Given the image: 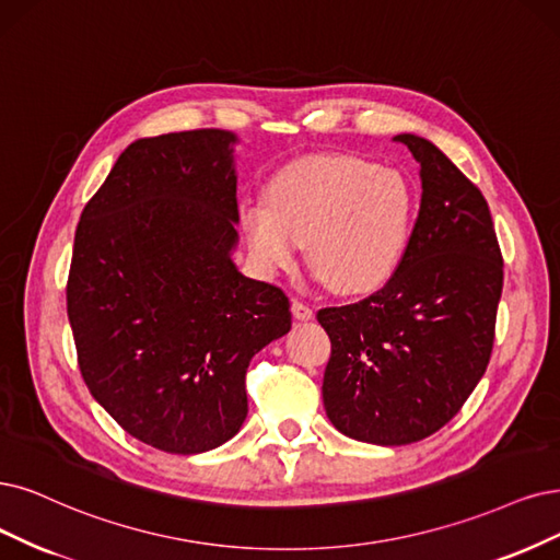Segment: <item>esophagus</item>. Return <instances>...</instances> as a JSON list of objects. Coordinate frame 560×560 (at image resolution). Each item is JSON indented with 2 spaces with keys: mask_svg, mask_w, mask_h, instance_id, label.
<instances>
[{
  "mask_svg": "<svg viewBox=\"0 0 560 560\" xmlns=\"http://www.w3.org/2000/svg\"><path fill=\"white\" fill-rule=\"evenodd\" d=\"M293 316L298 320H312L314 318V308L308 306V304H304V302H300V300H293Z\"/></svg>",
  "mask_w": 560,
  "mask_h": 560,
  "instance_id": "obj_1",
  "label": "esophagus"
}]
</instances>
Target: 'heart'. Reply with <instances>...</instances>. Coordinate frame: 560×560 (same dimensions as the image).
Listing matches in <instances>:
<instances>
[{
    "label": "heart",
    "mask_w": 560,
    "mask_h": 560,
    "mask_svg": "<svg viewBox=\"0 0 560 560\" xmlns=\"http://www.w3.org/2000/svg\"><path fill=\"white\" fill-rule=\"evenodd\" d=\"M269 205L242 207V231L262 275L306 262L337 293H366L401 262L418 214L410 179L353 154L306 156L267 189Z\"/></svg>",
    "instance_id": "heart-1"
}]
</instances>
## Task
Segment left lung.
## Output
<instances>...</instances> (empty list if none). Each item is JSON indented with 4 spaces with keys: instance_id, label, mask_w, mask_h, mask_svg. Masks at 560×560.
<instances>
[{
    "instance_id": "1",
    "label": "left lung",
    "mask_w": 560,
    "mask_h": 560,
    "mask_svg": "<svg viewBox=\"0 0 560 560\" xmlns=\"http://www.w3.org/2000/svg\"><path fill=\"white\" fill-rule=\"evenodd\" d=\"M420 163L422 200L389 281L355 304L327 306L323 376L329 422L374 445H408L445 427L485 376L503 256L482 191L433 142L401 133Z\"/></svg>"
}]
</instances>
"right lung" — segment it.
I'll list each match as a JSON object with an SVG mask.
<instances>
[{"mask_svg":"<svg viewBox=\"0 0 560 560\" xmlns=\"http://www.w3.org/2000/svg\"><path fill=\"white\" fill-rule=\"evenodd\" d=\"M235 142L221 129L131 142L75 228L67 314L80 374L124 431L171 454L235 436L248 362L291 329L281 288L231 258Z\"/></svg>","mask_w":560,"mask_h":560,"instance_id":"1","label":"right lung"}]
</instances>
